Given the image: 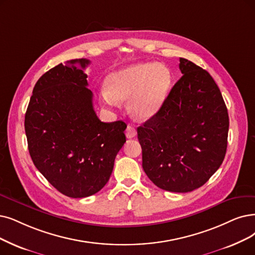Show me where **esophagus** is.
Instances as JSON below:
<instances>
[{
    "instance_id": "34e87169",
    "label": "esophagus",
    "mask_w": 255,
    "mask_h": 255,
    "mask_svg": "<svg viewBox=\"0 0 255 255\" xmlns=\"http://www.w3.org/2000/svg\"><path fill=\"white\" fill-rule=\"evenodd\" d=\"M136 135H137L136 128H135L134 127H131V126L128 125V128H127V129H126V136H127L128 139H130V138H134Z\"/></svg>"
}]
</instances>
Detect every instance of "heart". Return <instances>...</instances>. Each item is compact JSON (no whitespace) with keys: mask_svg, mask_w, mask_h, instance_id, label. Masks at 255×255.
<instances>
[{"mask_svg":"<svg viewBox=\"0 0 255 255\" xmlns=\"http://www.w3.org/2000/svg\"><path fill=\"white\" fill-rule=\"evenodd\" d=\"M170 84V73L164 67L131 65L108 77L107 91H101L100 100L108 107H115L116 100H129V114L137 120L145 121L154 117L164 104Z\"/></svg>","mask_w":255,"mask_h":255,"instance_id":"obj_1","label":"heart"}]
</instances>
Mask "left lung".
Wrapping results in <instances>:
<instances>
[{"mask_svg": "<svg viewBox=\"0 0 255 255\" xmlns=\"http://www.w3.org/2000/svg\"><path fill=\"white\" fill-rule=\"evenodd\" d=\"M182 77L158 113L137 128L142 167L161 189L192 191L209 180L225 158L228 112L206 70L180 58Z\"/></svg>", "mask_w": 255, "mask_h": 255, "instance_id": "left-lung-1", "label": "left lung"}]
</instances>
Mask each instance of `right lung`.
<instances>
[{"label":"right lung","mask_w":255,"mask_h":255,"mask_svg":"<svg viewBox=\"0 0 255 255\" xmlns=\"http://www.w3.org/2000/svg\"><path fill=\"white\" fill-rule=\"evenodd\" d=\"M89 64L86 58L72 59L50 69L35 84L25 115L35 167L74 199L92 196L107 184L127 141L124 121L107 124L95 113L85 73Z\"/></svg>","instance_id":"add662e5"}]
</instances>
